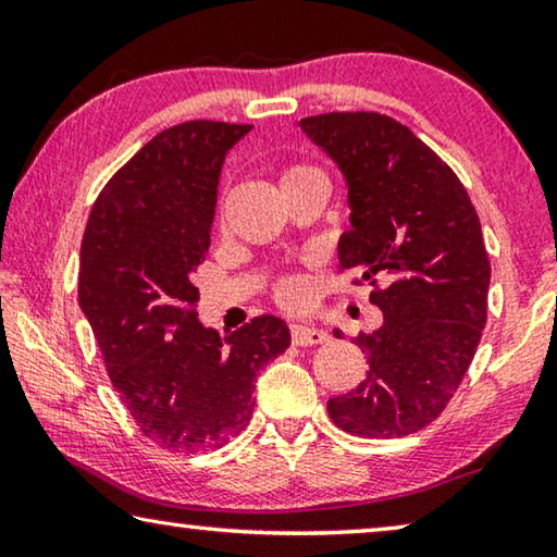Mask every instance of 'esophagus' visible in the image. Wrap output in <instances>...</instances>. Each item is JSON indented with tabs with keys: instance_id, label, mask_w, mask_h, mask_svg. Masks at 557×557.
Returning a JSON list of instances; mask_svg holds the SVG:
<instances>
[{
	"instance_id": "obj_1",
	"label": "esophagus",
	"mask_w": 557,
	"mask_h": 557,
	"mask_svg": "<svg viewBox=\"0 0 557 557\" xmlns=\"http://www.w3.org/2000/svg\"><path fill=\"white\" fill-rule=\"evenodd\" d=\"M289 334H292V344L295 346H317V344H324L329 338V334L322 332V329L307 326V324H292Z\"/></svg>"
}]
</instances>
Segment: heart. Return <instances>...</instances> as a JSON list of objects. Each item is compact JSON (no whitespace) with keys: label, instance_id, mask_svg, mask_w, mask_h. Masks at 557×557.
<instances>
[{"label":"heart","instance_id":"heart-1","mask_svg":"<svg viewBox=\"0 0 557 557\" xmlns=\"http://www.w3.org/2000/svg\"><path fill=\"white\" fill-rule=\"evenodd\" d=\"M317 174L319 172H317V169H312V166L292 164L287 169H282L280 186L285 188L289 184L301 182V178L317 176ZM275 299L280 301V305H285V307L307 305V299H309V282H307V277H301V275H282L275 282Z\"/></svg>","mask_w":557,"mask_h":557}]
</instances>
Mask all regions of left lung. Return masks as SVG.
<instances>
[{
    "instance_id": "left-lung-1",
    "label": "left lung",
    "mask_w": 557,
    "mask_h": 557,
    "mask_svg": "<svg viewBox=\"0 0 557 557\" xmlns=\"http://www.w3.org/2000/svg\"><path fill=\"white\" fill-rule=\"evenodd\" d=\"M299 127L342 169L351 231L338 265L371 282L383 312L381 329L356 338L371 371L326 403L329 418L358 437L412 435L447 408L484 332L492 265L482 223L457 174L398 120L326 112Z\"/></svg>"
}]
</instances>
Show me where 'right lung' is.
Segmentation results:
<instances>
[{"label": "right lung", "mask_w": 557, "mask_h": 557, "mask_svg": "<svg viewBox=\"0 0 557 557\" xmlns=\"http://www.w3.org/2000/svg\"><path fill=\"white\" fill-rule=\"evenodd\" d=\"M250 129L191 120L159 132L102 188L83 235L81 309L122 405L169 451L219 449L238 435L258 371L289 346L280 317L221 336L196 312L223 159Z\"/></svg>", "instance_id": "right-lung-1"}]
</instances>
